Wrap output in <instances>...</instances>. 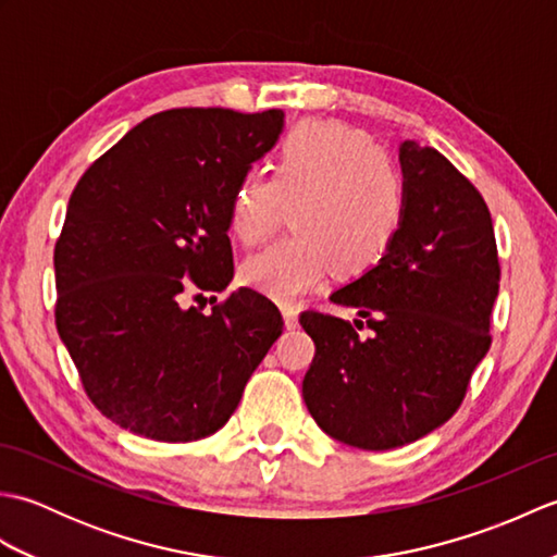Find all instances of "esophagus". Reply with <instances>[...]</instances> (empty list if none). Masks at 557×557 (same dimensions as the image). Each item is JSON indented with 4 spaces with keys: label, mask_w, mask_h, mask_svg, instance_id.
<instances>
[{
    "label": "esophagus",
    "mask_w": 557,
    "mask_h": 557,
    "mask_svg": "<svg viewBox=\"0 0 557 557\" xmlns=\"http://www.w3.org/2000/svg\"><path fill=\"white\" fill-rule=\"evenodd\" d=\"M282 318H285V327L294 330L299 325V311L294 306H282Z\"/></svg>",
    "instance_id": "esophagus-1"
}]
</instances>
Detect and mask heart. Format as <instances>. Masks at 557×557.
I'll return each mask as SVG.
<instances>
[{"label": "heart", "mask_w": 557, "mask_h": 557, "mask_svg": "<svg viewBox=\"0 0 557 557\" xmlns=\"http://www.w3.org/2000/svg\"><path fill=\"white\" fill-rule=\"evenodd\" d=\"M289 210L297 236L242 268L246 287L282 304L318 289L333 270L359 280L381 265L407 218V180L359 128L304 122L282 138L275 176L251 170L236 182L230 230L244 246H258Z\"/></svg>", "instance_id": "heart-1"}]
</instances>
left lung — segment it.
I'll return each mask as SVG.
<instances>
[{"label": "left lung", "mask_w": 557, "mask_h": 557, "mask_svg": "<svg viewBox=\"0 0 557 557\" xmlns=\"http://www.w3.org/2000/svg\"><path fill=\"white\" fill-rule=\"evenodd\" d=\"M407 218L369 275L337 289L361 321L304 311L315 357L301 393L335 441L393 449L429 435L459 409L471 373L491 347L500 287L493 220L479 188L435 148L399 146Z\"/></svg>", "instance_id": "obj_1"}]
</instances>
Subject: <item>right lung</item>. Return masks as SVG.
Listing matches in <instances>:
<instances>
[{
	"instance_id": "1",
	"label": "right lung",
	"mask_w": 557,
	"mask_h": 557,
	"mask_svg": "<svg viewBox=\"0 0 557 557\" xmlns=\"http://www.w3.org/2000/svg\"><path fill=\"white\" fill-rule=\"evenodd\" d=\"M282 126V110L152 114L71 194L54 321L86 395L122 429L162 443L215 433L282 335L277 306L253 289L208 315L184 306L230 285L232 191Z\"/></svg>"
}]
</instances>
